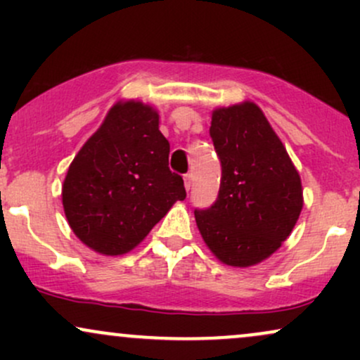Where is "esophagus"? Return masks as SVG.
I'll use <instances>...</instances> for the list:
<instances>
[{
	"label": "esophagus",
	"instance_id": "34e87169",
	"mask_svg": "<svg viewBox=\"0 0 360 360\" xmlns=\"http://www.w3.org/2000/svg\"><path fill=\"white\" fill-rule=\"evenodd\" d=\"M184 186H186V189H191L193 188V174H186L184 176Z\"/></svg>",
	"mask_w": 360,
	"mask_h": 360
}]
</instances>
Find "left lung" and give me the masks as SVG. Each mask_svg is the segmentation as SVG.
<instances>
[{
	"label": "left lung",
	"mask_w": 360,
	"mask_h": 360,
	"mask_svg": "<svg viewBox=\"0 0 360 360\" xmlns=\"http://www.w3.org/2000/svg\"><path fill=\"white\" fill-rule=\"evenodd\" d=\"M221 162L220 191L196 210L198 230L212 254L232 267L271 257L303 210V188L286 147L255 103L220 106L210 127Z\"/></svg>",
	"instance_id": "8db88e82"
}]
</instances>
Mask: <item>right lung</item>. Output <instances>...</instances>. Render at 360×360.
<instances>
[{
  "instance_id": "1",
  "label": "right lung",
  "mask_w": 360,
  "mask_h": 360,
  "mask_svg": "<svg viewBox=\"0 0 360 360\" xmlns=\"http://www.w3.org/2000/svg\"><path fill=\"white\" fill-rule=\"evenodd\" d=\"M183 177L169 171V142L154 106L117 101L77 152L62 184L74 235L103 255L139 245L183 201Z\"/></svg>"
}]
</instances>
